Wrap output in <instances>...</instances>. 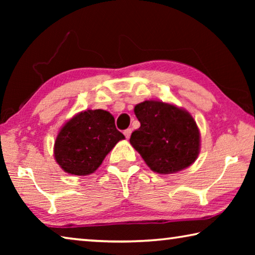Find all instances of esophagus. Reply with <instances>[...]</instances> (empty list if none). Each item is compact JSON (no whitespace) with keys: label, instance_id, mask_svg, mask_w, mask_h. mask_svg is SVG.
Here are the masks:
<instances>
[{"label":"esophagus","instance_id":"1","mask_svg":"<svg viewBox=\"0 0 255 255\" xmlns=\"http://www.w3.org/2000/svg\"><path fill=\"white\" fill-rule=\"evenodd\" d=\"M124 135L126 136V138L128 139V138L130 137V135H131V129L128 128V129H126V130H124Z\"/></svg>","mask_w":255,"mask_h":255}]
</instances>
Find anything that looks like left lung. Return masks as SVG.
Returning a JSON list of instances; mask_svg holds the SVG:
<instances>
[{
    "instance_id": "left-lung-1",
    "label": "left lung",
    "mask_w": 255,
    "mask_h": 255,
    "mask_svg": "<svg viewBox=\"0 0 255 255\" xmlns=\"http://www.w3.org/2000/svg\"><path fill=\"white\" fill-rule=\"evenodd\" d=\"M140 127L131 133L130 144L150 170L175 173L196 161L200 152V132L187 110L171 103L146 100L133 109Z\"/></svg>"
}]
</instances>
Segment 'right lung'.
I'll return each instance as SVG.
<instances>
[{"mask_svg":"<svg viewBox=\"0 0 255 255\" xmlns=\"http://www.w3.org/2000/svg\"><path fill=\"white\" fill-rule=\"evenodd\" d=\"M125 139L106 110L79 112L60 128L54 146V156L70 174L89 175L98 170L108 153Z\"/></svg>","mask_w":255,"mask_h":255,"instance_id":"1","label":"right lung"}]
</instances>
